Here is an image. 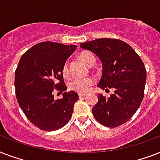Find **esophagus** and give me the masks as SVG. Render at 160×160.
Masks as SVG:
<instances>
[{
  "instance_id": "1",
  "label": "esophagus",
  "mask_w": 160,
  "mask_h": 160,
  "mask_svg": "<svg viewBox=\"0 0 160 160\" xmlns=\"http://www.w3.org/2000/svg\"><path fill=\"white\" fill-rule=\"evenodd\" d=\"M85 95H86V94H85V93H79V97L80 98L84 97V96H85Z\"/></svg>"
}]
</instances>
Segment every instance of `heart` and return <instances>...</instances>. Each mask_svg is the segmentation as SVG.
Instances as JSON below:
<instances>
[{
	"instance_id": "b5f03b06",
	"label": "heart",
	"mask_w": 160,
	"mask_h": 160,
	"mask_svg": "<svg viewBox=\"0 0 160 160\" xmlns=\"http://www.w3.org/2000/svg\"><path fill=\"white\" fill-rule=\"evenodd\" d=\"M80 60L85 63V65H90V63L95 60V57L92 53L89 51H84L80 54ZM62 75L65 78H68L70 76V70L68 66V63L65 62L62 67ZM95 83V80L91 77L78 78L73 80L70 83V88L72 90H75L79 93H85L90 90L93 84Z\"/></svg>"
}]
</instances>
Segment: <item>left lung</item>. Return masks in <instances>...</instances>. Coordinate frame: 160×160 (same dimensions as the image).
Returning <instances> with one entry per match:
<instances>
[{"label":"left lung","instance_id":"8db88e82","mask_svg":"<svg viewBox=\"0 0 160 160\" xmlns=\"http://www.w3.org/2000/svg\"><path fill=\"white\" fill-rule=\"evenodd\" d=\"M102 62V76L98 87L113 88L109 98L100 94L92 109L99 123L109 128L126 123L139 109L144 95L146 69L131 46L118 39L100 38L80 44Z\"/></svg>","mask_w":160,"mask_h":160}]
</instances>
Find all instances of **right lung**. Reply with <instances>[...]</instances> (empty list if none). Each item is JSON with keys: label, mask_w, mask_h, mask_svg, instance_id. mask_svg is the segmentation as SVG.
Listing matches in <instances>:
<instances>
[{"label": "right lung", "mask_w": 160, "mask_h": 160, "mask_svg": "<svg viewBox=\"0 0 160 160\" xmlns=\"http://www.w3.org/2000/svg\"><path fill=\"white\" fill-rule=\"evenodd\" d=\"M76 46L44 41L22 55L15 72L16 96L27 119L41 130L54 131L67 124L79 100L75 91L65 92L62 67ZM55 91L64 92L55 100Z\"/></svg>", "instance_id": "1"}]
</instances>
